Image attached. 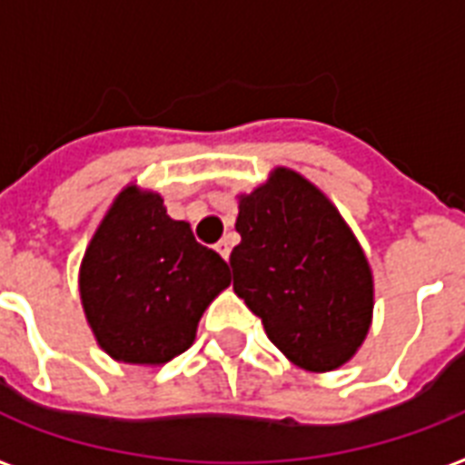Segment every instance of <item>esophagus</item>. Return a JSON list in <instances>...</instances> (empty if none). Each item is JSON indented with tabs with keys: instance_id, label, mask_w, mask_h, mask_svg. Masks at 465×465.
I'll return each instance as SVG.
<instances>
[{
	"instance_id": "obj_1",
	"label": "esophagus",
	"mask_w": 465,
	"mask_h": 465,
	"mask_svg": "<svg viewBox=\"0 0 465 465\" xmlns=\"http://www.w3.org/2000/svg\"><path fill=\"white\" fill-rule=\"evenodd\" d=\"M214 248H217V253L222 255L224 261H226V258H229V253H232V243H229V241H226V239L219 241V243Z\"/></svg>"
}]
</instances>
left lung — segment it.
I'll use <instances>...</instances> for the list:
<instances>
[{"instance_id":"1","label":"left lung","mask_w":465,"mask_h":465,"mask_svg":"<svg viewBox=\"0 0 465 465\" xmlns=\"http://www.w3.org/2000/svg\"><path fill=\"white\" fill-rule=\"evenodd\" d=\"M233 292L261 318L272 345L309 371L352 360L371 325L367 255L335 204L290 168L239 197Z\"/></svg>"}]
</instances>
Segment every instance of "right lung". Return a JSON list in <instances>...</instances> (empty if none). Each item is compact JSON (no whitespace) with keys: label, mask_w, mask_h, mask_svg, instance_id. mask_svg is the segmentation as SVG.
I'll return each instance as SVG.
<instances>
[{"label":"right lung","mask_w":465,"mask_h":465,"mask_svg":"<svg viewBox=\"0 0 465 465\" xmlns=\"http://www.w3.org/2000/svg\"><path fill=\"white\" fill-rule=\"evenodd\" d=\"M232 282L229 265L197 243L156 193L127 185L98 224L79 292L101 350L127 364H166L195 340L204 309Z\"/></svg>","instance_id":"obj_1"}]
</instances>
